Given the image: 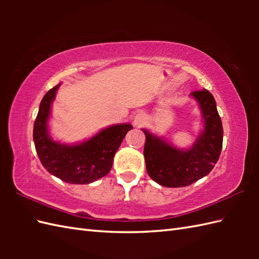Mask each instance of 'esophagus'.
<instances>
[{"label":"esophagus","mask_w":259,"mask_h":259,"mask_svg":"<svg viewBox=\"0 0 259 259\" xmlns=\"http://www.w3.org/2000/svg\"><path fill=\"white\" fill-rule=\"evenodd\" d=\"M146 122H147V118H146V115L144 113L137 114L135 119H134V124L136 126H142V125L146 124Z\"/></svg>","instance_id":"1"}]
</instances>
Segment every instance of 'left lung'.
Instances as JSON below:
<instances>
[{"mask_svg": "<svg viewBox=\"0 0 259 259\" xmlns=\"http://www.w3.org/2000/svg\"><path fill=\"white\" fill-rule=\"evenodd\" d=\"M190 96L199 106L203 129L188 149H180L163 137L142 129L146 135L145 160L152 180L169 188L186 187L205 177L218 161L223 148V124L214 98L208 90Z\"/></svg>", "mask_w": 259, "mask_h": 259, "instance_id": "8db88e82", "label": "left lung"}]
</instances>
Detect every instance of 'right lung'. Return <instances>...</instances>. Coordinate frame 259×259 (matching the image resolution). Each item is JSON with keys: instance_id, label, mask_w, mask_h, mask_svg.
Returning <instances> with one entry per match:
<instances>
[{"instance_id": "add662e5", "label": "right lung", "mask_w": 259, "mask_h": 259, "mask_svg": "<svg viewBox=\"0 0 259 259\" xmlns=\"http://www.w3.org/2000/svg\"><path fill=\"white\" fill-rule=\"evenodd\" d=\"M61 83L49 90L38 107L33 140L38 159L51 175L68 184L87 185L108 175L115 152L134 128L130 123L112 124L91 138L67 145L52 139L49 131L51 106Z\"/></svg>"}]
</instances>
